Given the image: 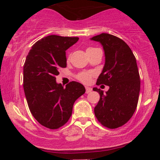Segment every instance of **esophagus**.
Returning a JSON list of instances; mask_svg holds the SVG:
<instances>
[{"mask_svg": "<svg viewBox=\"0 0 160 160\" xmlns=\"http://www.w3.org/2000/svg\"><path fill=\"white\" fill-rule=\"evenodd\" d=\"M90 92H92V88L90 87H86V93H89Z\"/></svg>", "mask_w": 160, "mask_h": 160, "instance_id": "esophagus-1", "label": "esophagus"}]
</instances>
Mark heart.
<instances>
[{"label": "heart", "mask_w": 160, "mask_h": 160, "mask_svg": "<svg viewBox=\"0 0 160 160\" xmlns=\"http://www.w3.org/2000/svg\"><path fill=\"white\" fill-rule=\"evenodd\" d=\"M92 77V74L90 72H81L77 75V78L84 83H88L90 82Z\"/></svg>", "instance_id": "b5f03b06"}]
</instances>
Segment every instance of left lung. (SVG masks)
<instances>
[{"instance_id":"obj_1","label":"left lung","mask_w":160,"mask_h":160,"mask_svg":"<svg viewBox=\"0 0 160 160\" xmlns=\"http://www.w3.org/2000/svg\"><path fill=\"white\" fill-rule=\"evenodd\" d=\"M91 40L102 45L105 56L96 84L109 86L106 92L93 88L100 95L95 115L105 127H120L132 117L138 102L141 81L136 58L130 47L117 37L102 33Z\"/></svg>"}]
</instances>
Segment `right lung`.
Returning <instances> with one entry per match:
<instances>
[{
  "mask_svg": "<svg viewBox=\"0 0 160 160\" xmlns=\"http://www.w3.org/2000/svg\"><path fill=\"white\" fill-rule=\"evenodd\" d=\"M78 40L77 37H45L32 46L24 64L23 88L29 110L40 124L50 129L68 121L75 101L86 92L78 82L65 87L56 82L59 69L67 66L65 51Z\"/></svg>",
  "mask_w": 160,
  "mask_h": 160,
  "instance_id": "obj_1",
  "label": "right lung"
}]
</instances>
